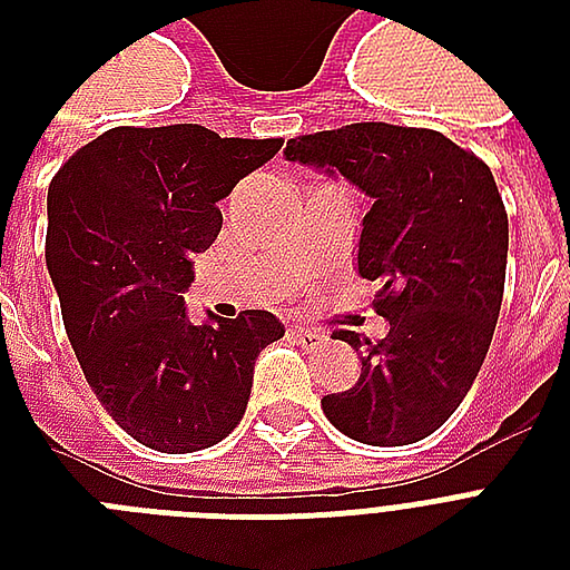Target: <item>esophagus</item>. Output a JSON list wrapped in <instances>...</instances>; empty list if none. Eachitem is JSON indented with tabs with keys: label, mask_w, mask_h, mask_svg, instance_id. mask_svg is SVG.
<instances>
[{
	"label": "esophagus",
	"mask_w": 570,
	"mask_h": 570,
	"mask_svg": "<svg viewBox=\"0 0 570 570\" xmlns=\"http://www.w3.org/2000/svg\"><path fill=\"white\" fill-rule=\"evenodd\" d=\"M289 334H293L295 343L304 348H316L320 343H325V331H320V328H302V325H295Z\"/></svg>",
	"instance_id": "esophagus-1"
}]
</instances>
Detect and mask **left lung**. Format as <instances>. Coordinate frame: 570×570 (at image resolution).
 Returning <instances> with one entry per match:
<instances>
[{
    "label": "left lung",
    "instance_id": "obj_1",
    "mask_svg": "<svg viewBox=\"0 0 570 570\" xmlns=\"http://www.w3.org/2000/svg\"><path fill=\"white\" fill-rule=\"evenodd\" d=\"M289 163L343 174L373 197L357 272L379 281V343L355 331V387L322 399L334 429L370 446H405L438 432L468 396L503 304L509 215L494 174L434 129L348 124L286 141Z\"/></svg>",
    "mask_w": 570,
    "mask_h": 570
}]
</instances>
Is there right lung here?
<instances>
[{
	"label": "right lung",
	"mask_w": 570,
	"mask_h": 570,
	"mask_svg": "<svg viewBox=\"0 0 570 570\" xmlns=\"http://www.w3.org/2000/svg\"><path fill=\"white\" fill-rule=\"evenodd\" d=\"M197 124L115 127L49 183L47 268L85 379L115 423L156 452L224 441L254 361L284 325L268 311L195 325L191 257L222 230L218 200L281 150Z\"/></svg>",
	"instance_id": "add662e5"
}]
</instances>
